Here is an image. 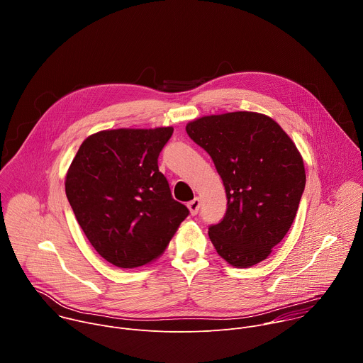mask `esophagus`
Instances as JSON below:
<instances>
[{
    "label": "esophagus",
    "instance_id": "esophagus-1",
    "mask_svg": "<svg viewBox=\"0 0 363 363\" xmlns=\"http://www.w3.org/2000/svg\"><path fill=\"white\" fill-rule=\"evenodd\" d=\"M199 205H201V201H199V198H194L192 201H189V202L186 203L188 210H189V213H191L192 216H195V214L198 213V210H199Z\"/></svg>",
    "mask_w": 363,
    "mask_h": 363
}]
</instances>
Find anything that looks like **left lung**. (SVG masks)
<instances>
[{
    "instance_id": "8db88e82",
    "label": "left lung",
    "mask_w": 363,
    "mask_h": 363,
    "mask_svg": "<svg viewBox=\"0 0 363 363\" xmlns=\"http://www.w3.org/2000/svg\"><path fill=\"white\" fill-rule=\"evenodd\" d=\"M189 138L210 153L227 194V213L210 240L237 269L272 254L296 217L306 185L303 158L281 126L257 112H228L186 125Z\"/></svg>"
}]
</instances>
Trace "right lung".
<instances>
[{"label": "right lung", "instance_id": "right-lung-1", "mask_svg": "<svg viewBox=\"0 0 363 363\" xmlns=\"http://www.w3.org/2000/svg\"><path fill=\"white\" fill-rule=\"evenodd\" d=\"M172 132V126L100 130L83 140L69 167L65 186L77 223L116 267L157 260L189 214L158 168Z\"/></svg>", "mask_w": 363, "mask_h": 363}]
</instances>
